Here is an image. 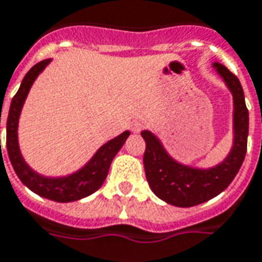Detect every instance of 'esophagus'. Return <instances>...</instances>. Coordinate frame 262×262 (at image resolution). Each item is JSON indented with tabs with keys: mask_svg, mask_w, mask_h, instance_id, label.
<instances>
[{
	"mask_svg": "<svg viewBox=\"0 0 262 262\" xmlns=\"http://www.w3.org/2000/svg\"><path fill=\"white\" fill-rule=\"evenodd\" d=\"M143 127H144V122L135 121L132 123V132H133V133H139Z\"/></svg>",
	"mask_w": 262,
	"mask_h": 262,
	"instance_id": "esophagus-1",
	"label": "esophagus"
}]
</instances>
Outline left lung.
I'll use <instances>...</instances> for the list:
<instances>
[{"label":"left lung","mask_w":262,"mask_h":262,"mask_svg":"<svg viewBox=\"0 0 262 262\" xmlns=\"http://www.w3.org/2000/svg\"><path fill=\"white\" fill-rule=\"evenodd\" d=\"M211 67L233 97V141L229 154L220 164L211 168L182 164L170 157L152 132H141V137L146 141L143 162L151 190L162 201L182 208L199 205L222 193L237 175L247 151L249 111L242 84L220 62H214Z\"/></svg>","instance_id":"obj_1"}]
</instances>
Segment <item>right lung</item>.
<instances>
[{
  "mask_svg": "<svg viewBox=\"0 0 262 262\" xmlns=\"http://www.w3.org/2000/svg\"><path fill=\"white\" fill-rule=\"evenodd\" d=\"M51 61L52 59H44L36 63L26 73V76L23 77L19 90L12 98L7 118V150L9 161L16 172L17 178L26 187L48 200L58 201V203H71V201L82 200L101 187L108 175L112 160L125 144L130 132L125 130L119 136L106 141L105 144H102L96 151V154L87 161L86 165H83L80 169H77L71 175L55 176V178L44 176L30 168L19 148V140H17L19 118H20L23 104L28 98L33 83Z\"/></svg>",
  "mask_w": 262,
  "mask_h": 262,
  "instance_id": "1",
  "label": "right lung"
}]
</instances>
